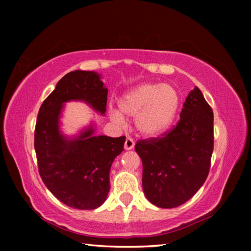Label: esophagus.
<instances>
[{"mask_svg": "<svg viewBox=\"0 0 251 251\" xmlns=\"http://www.w3.org/2000/svg\"><path fill=\"white\" fill-rule=\"evenodd\" d=\"M134 146H135V142L130 137H127L126 141H125V145H124L125 150L126 151H130V150H133Z\"/></svg>", "mask_w": 251, "mask_h": 251, "instance_id": "obj_1", "label": "esophagus"}]
</instances>
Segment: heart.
I'll list each match as a JSON object with an SVG mask.
<instances>
[{
    "mask_svg": "<svg viewBox=\"0 0 251 251\" xmlns=\"http://www.w3.org/2000/svg\"><path fill=\"white\" fill-rule=\"evenodd\" d=\"M178 106L179 97L173 87L146 83L125 93L118 100V110H110V117L117 124H124V117L135 118L138 134L152 138L171 127Z\"/></svg>",
    "mask_w": 251,
    "mask_h": 251,
    "instance_id": "obj_1",
    "label": "heart"
}]
</instances>
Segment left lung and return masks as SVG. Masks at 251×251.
<instances>
[{
	"label": "left lung",
	"mask_w": 251,
	"mask_h": 251,
	"mask_svg": "<svg viewBox=\"0 0 251 251\" xmlns=\"http://www.w3.org/2000/svg\"><path fill=\"white\" fill-rule=\"evenodd\" d=\"M143 163V190L152 205L175 208L203 185L214 151V114L201 91L187 96L180 120L161 137L138 141Z\"/></svg>",
	"instance_id": "obj_1"
}]
</instances>
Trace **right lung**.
Masks as SVG:
<instances>
[{
  "label": "right lung",
  "instance_id": "add662e5",
  "mask_svg": "<svg viewBox=\"0 0 251 251\" xmlns=\"http://www.w3.org/2000/svg\"><path fill=\"white\" fill-rule=\"evenodd\" d=\"M108 90L95 72L73 71L58 80L37 115L34 147L42 180L55 197L75 209L103 205L109 192V171L124 151L126 137L95 136L91 124L67 137L59 129L64 104L80 100L105 115Z\"/></svg>",
  "mask_w": 251,
  "mask_h": 251
}]
</instances>
